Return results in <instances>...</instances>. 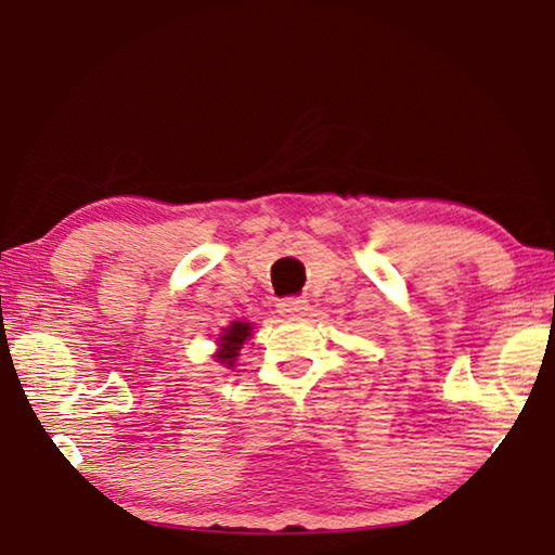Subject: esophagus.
I'll list each match as a JSON object with an SVG mask.
<instances>
[{
    "instance_id": "esophagus-1",
    "label": "esophagus",
    "mask_w": 555,
    "mask_h": 555,
    "mask_svg": "<svg viewBox=\"0 0 555 555\" xmlns=\"http://www.w3.org/2000/svg\"><path fill=\"white\" fill-rule=\"evenodd\" d=\"M276 308L281 315L298 318V315H306L308 311H311V304H308L306 298H284V300H279Z\"/></svg>"
}]
</instances>
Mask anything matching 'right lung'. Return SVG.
Here are the masks:
<instances>
[{
	"label": "right lung",
	"instance_id": "1",
	"mask_svg": "<svg viewBox=\"0 0 555 555\" xmlns=\"http://www.w3.org/2000/svg\"><path fill=\"white\" fill-rule=\"evenodd\" d=\"M249 331H251V325L249 323H234V325H230L228 331L222 333V337H220V350H218V360L222 362V364H228V367H232L234 364V360H237V354H240V350H242V345H244V340H247L249 337Z\"/></svg>",
	"mask_w": 555,
	"mask_h": 555
}]
</instances>
